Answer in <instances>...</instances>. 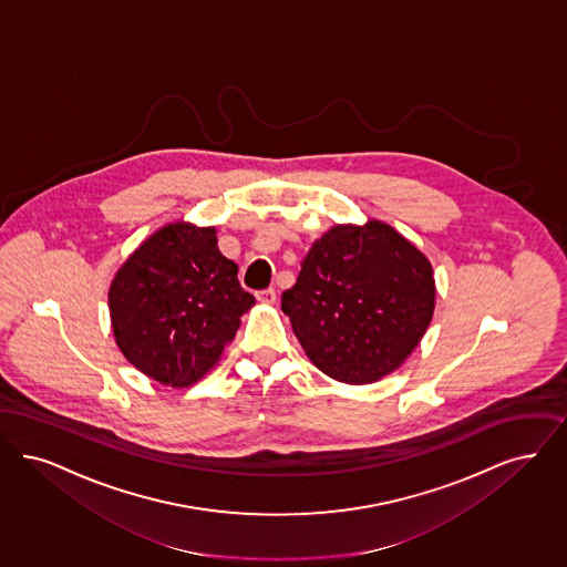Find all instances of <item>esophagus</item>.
<instances>
[{
  "instance_id": "34e87169",
  "label": "esophagus",
  "mask_w": 567,
  "mask_h": 567,
  "mask_svg": "<svg viewBox=\"0 0 567 567\" xmlns=\"http://www.w3.org/2000/svg\"><path fill=\"white\" fill-rule=\"evenodd\" d=\"M256 298H258L260 302H265V305H272V302L277 300V292H275L272 288H267V290H260V292H256Z\"/></svg>"
}]
</instances>
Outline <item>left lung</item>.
<instances>
[{"label": "left lung", "instance_id": "obj_1", "mask_svg": "<svg viewBox=\"0 0 567 567\" xmlns=\"http://www.w3.org/2000/svg\"><path fill=\"white\" fill-rule=\"evenodd\" d=\"M430 260L390 224H339L302 260L281 309L309 360L364 385L394 372L434 316Z\"/></svg>", "mask_w": 567, "mask_h": 567}]
</instances>
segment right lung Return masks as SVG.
Masks as SVG:
<instances>
[{
	"label": "right lung",
	"mask_w": 567,
	"mask_h": 567,
	"mask_svg": "<svg viewBox=\"0 0 567 567\" xmlns=\"http://www.w3.org/2000/svg\"><path fill=\"white\" fill-rule=\"evenodd\" d=\"M221 256L216 228L175 221L137 247L112 279L107 300L124 358L172 388L218 364L256 298Z\"/></svg>",
	"instance_id": "1"
}]
</instances>
